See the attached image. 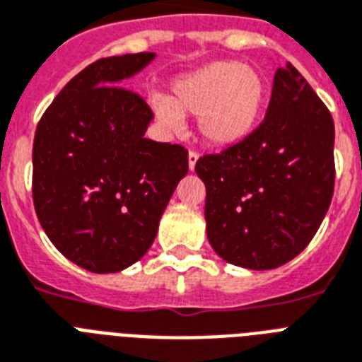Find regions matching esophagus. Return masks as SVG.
Returning a JSON list of instances; mask_svg holds the SVG:
<instances>
[{
  "instance_id": "esophagus-1",
  "label": "esophagus",
  "mask_w": 362,
  "mask_h": 362,
  "mask_svg": "<svg viewBox=\"0 0 362 362\" xmlns=\"http://www.w3.org/2000/svg\"><path fill=\"white\" fill-rule=\"evenodd\" d=\"M198 158H199V155L196 151H190L189 153V170H190V172H194V168H196V163H198Z\"/></svg>"
}]
</instances>
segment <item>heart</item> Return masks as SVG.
<instances>
[{
  "label": "heart",
  "mask_w": 362,
  "mask_h": 362,
  "mask_svg": "<svg viewBox=\"0 0 362 362\" xmlns=\"http://www.w3.org/2000/svg\"><path fill=\"white\" fill-rule=\"evenodd\" d=\"M269 99V83L256 66L239 62H213L181 74L170 86V97L149 100L164 129L177 132L183 115L198 117L202 140L216 149L241 146L258 131Z\"/></svg>",
  "instance_id": "b5f03b06"
}]
</instances>
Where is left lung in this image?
Returning a JSON list of instances; mask_svg holds the SVG:
<instances>
[{
	"label": "left lung",
	"mask_w": 362,
	"mask_h": 362,
	"mask_svg": "<svg viewBox=\"0 0 362 362\" xmlns=\"http://www.w3.org/2000/svg\"><path fill=\"white\" fill-rule=\"evenodd\" d=\"M334 123L300 72H274L273 95L258 131L241 146L205 155L211 247L237 267L265 271L299 256L327 215L334 190Z\"/></svg>",
	"instance_id": "8db88e82"
}]
</instances>
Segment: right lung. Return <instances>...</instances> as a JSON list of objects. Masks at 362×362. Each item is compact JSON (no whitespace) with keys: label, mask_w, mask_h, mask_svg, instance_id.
I'll return each instance as SVG.
<instances>
[{"label":"right lung","mask_w":362,"mask_h":362,"mask_svg":"<svg viewBox=\"0 0 362 362\" xmlns=\"http://www.w3.org/2000/svg\"><path fill=\"white\" fill-rule=\"evenodd\" d=\"M157 57H106L59 91L33 141V204L54 247L91 273L131 267L189 172L181 146L146 138L153 112L123 88Z\"/></svg>","instance_id":"1"}]
</instances>
